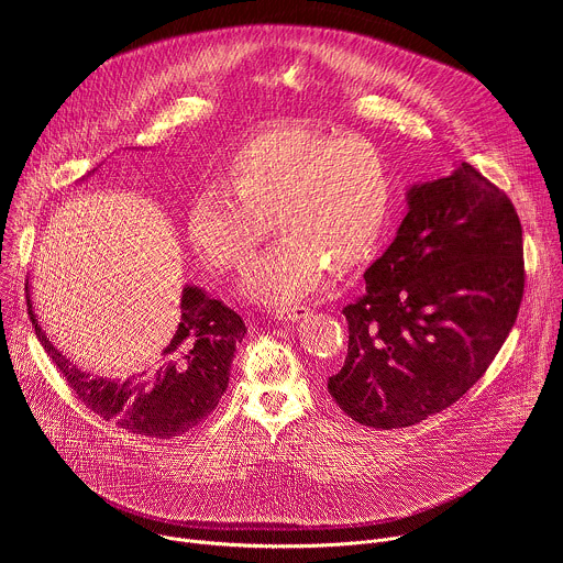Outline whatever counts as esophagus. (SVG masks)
I'll return each instance as SVG.
<instances>
[{"mask_svg":"<svg viewBox=\"0 0 563 563\" xmlns=\"http://www.w3.org/2000/svg\"><path fill=\"white\" fill-rule=\"evenodd\" d=\"M309 313L307 305H291V307H278L276 309V318L280 320H300Z\"/></svg>","mask_w":563,"mask_h":563,"instance_id":"obj_1","label":"esophagus"}]
</instances>
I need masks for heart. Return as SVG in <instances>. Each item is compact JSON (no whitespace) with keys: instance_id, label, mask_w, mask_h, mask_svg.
I'll use <instances>...</instances> for the list:
<instances>
[{"instance_id":"b5f03b06","label":"heart","mask_w":563,"mask_h":563,"mask_svg":"<svg viewBox=\"0 0 563 563\" xmlns=\"http://www.w3.org/2000/svg\"><path fill=\"white\" fill-rule=\"evenodd\" d=\"M396 185L385 153L365 137L278 129L238 146L224 187H202L189 207V238L220 272L247 263L267 235L280 238L245 272L243 289L280 305L313 289L332 265L367 263L389 229Z\"/></svg>"}]
</instances>
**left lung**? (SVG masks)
Returning a JSON list of instances; mask_svg holds the SVG:
<instances>
[{"label": "left lung", "mask_w": 563, "mask_h": 563, "mask_svg": "<svg viewBox=\"0 0 563 563\" xmlns=\"http://www.w3.org/2000/svg\"><path fill=\"white\" fill-rule=\"evenodd\" d=\"M394 243L343 307L350 343L330 376L336 406L374 430L443 412L486 374L523 298V238L515 205L461 163L412 187Z\"/></svg>", "instance_id": "obj_1"}]
</instances>
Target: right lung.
Segmentation results:
<instances>
[{
  "label": "right lung",
  "mask_w": 563,
  "mask_h": 563,
  "mask_svg": "<svg viewBox=\"0 0 563 563\" xmlns=\"http://www.w3.org/2000/svg\"><path fill=\"white\" fill-rule=\"evenodd\" d=\"M26 307L44 352L53 358L70 391L100 419L148 439L180 437L218 408L229 385L235 345L247 334L240 313L198 287H185L180 325L169 345L159 352L151 374L113 383L75 369L46 341L29 294Z\"/></svg>",
  "instance_id": "1"
}]
</instances>
